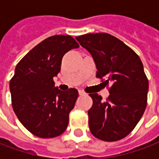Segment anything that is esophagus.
Returning a JSON list of instances; mask_svg holds the SVG:
<instances>
[{
    "instance_id": "esophagus-1",
    "label": "esophagus",
    "mask_w": 159,
    "mask_h": 159,
    "mask_svg": "<svg viewBox=\"0 0 159 159\" xmlns=\"http://www.w3.org/2000/svg\"><path fill=\"white\" fill-rule=\"evenodd\" d=\"M79 94H80V95H84L86 93L83 90H79Z\"/></svg>"
}]
</instances>
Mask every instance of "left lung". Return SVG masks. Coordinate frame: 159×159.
Here are the masks:
<instances>
[{"instance_id": "obj_1", "label": "left lung", "mask_w": 159, "mask_h": 159, "mask_svg": "<svg viewBox=\"0 0 159 159\" xmlns=\"http://www.w3.org/2000/svg\"><path fill=\"white\" fill-rule=\"evenodd\" d=\"M95 61L96 77L111 83L110 95L90 94L93 105L89 125L96 138L114 142L125 137L135 127L147 105L149 81L138 55L123 41L105 33L76 37Z\"/></svg>"}]
</instances>
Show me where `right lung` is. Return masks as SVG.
<instances>
[{"mask_svg":"<svg viewBox=\"0 0 159 159\" xmlns=\"http://www.w3.org/2000/svg\"><path fill=\"white\" fill-rule=\"evenodd\" d=\"M79 47L70 35H54L34 47L16 66L9 82L12 107L22 125L38 137H57L67 128L79 93L76 89L61 91L53 78L61 70L64 54Z\"/></svg>","mask_w":159,"mask_h":159,"instance_id":"obj_1","label":"right lung"}]
</instances>
